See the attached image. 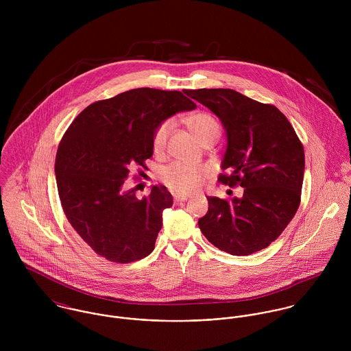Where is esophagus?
<instances>
[{
    "label": "esophagus",
    "instance_id": "1",
    "mask_svg": "<svg viewBox=\"0 0 351 351\" xmlns=\"http://www.w3.org/2000/svg\"><path fill=\"white\" fill-rule=\"evenodd\" d=\"M173 199L176 202H180V201H186L189 199V196L188 195H174L173 196Z\"/></svg>",
    "mask_w": 351,
    "mask_h": 351
}]
</instances>
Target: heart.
I'll use <instances>...</instances> for the list:
<instances>
[{
	"label": "heart",
	"instance_id": "heart-1",
	"mask_svg": "<svg viewBox=\"0 0 351 351\" xmlns=\"http://www.w3.org/2000/svg\"><path fill=\"white\" fill-rule=\"evenodd\" d=\"M186 125L191 132L202 143L210 136L219 135V125L215 117L205 112H197L186 119ZM173 128V121L166 119L160 121L154 132L151 146L155 154H160L166 147L169 134ZM213 170L208 165H191L173 162L159 171V180L171 191L180 195H189L197 192L204 182L210 178Z\"/></svg>",
	"mask_w": 351,
	"mask_h": 351
}]
</instances>
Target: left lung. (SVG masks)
<instances>
[{
  "instance_id": "1",
  "label": "left lung",
  "mask_w": 351,
  "mask_h": 351,
  "mask_svg": "<svg viewBox=\"0 0 351 351\" xmlns=\"http://www.w3.org/2000/svg\"><path fill=\"white\" fill-rule=\"evenodd\" d=\"M185 93L209 108L227 132L219 182L243 188L241 199L206 197L208 212L199 219L201 232L231 255L266 249L300 205L304 147L298 134L278 108L232 89Z\"/></svg>"
}]
</instances>
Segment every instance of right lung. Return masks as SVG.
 Wrapping results in <instances>:
<instances>
[{"label":"right lung","instance_id":"right-lung-1","mask_svg":"<svg viewBox=\"0 0 351 351\" xmlns=\"http://www.w3.org/2000/svg\"><path fill=\"white\" fill-rule=\"evenodd\" d=\"M195 108L181 92L139 88L90 104L64 132L55 158L62 209L97 255L130 263L154 250L173 197L166 186L154 185L139 200L124 181L134 167H146L155 127Z\"/></svg>","mask_w":351,"mask_h":351}]
</instances>
